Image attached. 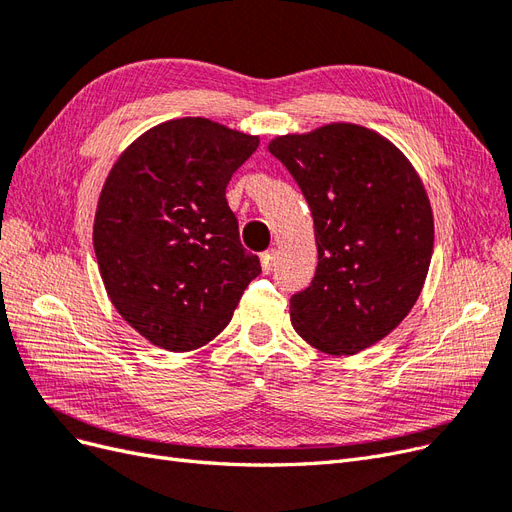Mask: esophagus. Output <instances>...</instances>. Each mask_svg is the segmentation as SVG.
<instances>
[{
    "label": "esophagus",
    "instance_id": "1",
    "mask_svg": "<svg viewBox=\"0 0 512 512\" xmlns=\"http://www.w3.org/2000/svg\"><path fill=\"white\" fill-rule=\"evenodd\" d=\"M275 260H277V250H267L260 256V267L265 273H271L275 269Z\"/></svg>",
    "mask_w": 512,
    "mask_h": 512
}]
</instances>
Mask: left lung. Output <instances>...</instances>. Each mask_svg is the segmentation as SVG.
<instances>
[{
	"label": "left lung",
	"mask_w": 512,
	"mask_h": 512,
	"mask_svg": "<svg viewBox=\"0 0 512 512\" xmlns=\"http://www.w3.org/2000/svg\"><path fill=\"white\" fill-rule=\"evenodd\" d=\"M269 151L299 183L316 232V275L290 299L294 331L333 356L378 344L410 314L429 271L421 177L389 138L356 123L275 136Z\"/></svg>",
	"instance_id": "1"
}]
</instances>
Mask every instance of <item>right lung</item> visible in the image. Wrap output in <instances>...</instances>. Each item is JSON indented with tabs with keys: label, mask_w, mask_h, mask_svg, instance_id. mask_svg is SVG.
<instances>
[{
	"label": "right lung",
	"mask_w": 512,
	"mask_h": 512,
	"mask_svg": "<svg viewBox=\"0 0 512 512\" xmlns=\"http://www.w3.org/2000/svg\"><path fill=\"white\" fill-rule=\"evenodd\" d=\"M260 138L205 117L153 126L108 173L94 250L108 299L153 346L188 352L220 335L260 273L226 203Z\"/></svg>",
	"instance_id": "right-lung-1"
}]
</instances>
